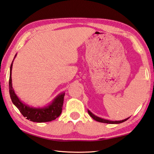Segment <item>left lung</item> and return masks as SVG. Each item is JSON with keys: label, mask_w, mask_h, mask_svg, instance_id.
I'll return each instance as SVG.
<instances>
[{"label": "left lung", "mask_w": 154, "mask_h": 154, "mask_svg": "<svg viewBox=\"0 0 154 154\" xmlns=\"http://www.w3.org/2000/svg\"><path fill=\"white\" fill-rule=\"evenodd\" d=\"M88 114L90 115V116L94 119L95 121H98V122H100V123H109V124H119L123 122H125V121H126L127 119H129V118H127L125 119H123V120H121V121H109V120H107V119H102L100 117H98L97 116L94 115L93 113H92L91 111L88 110Z\"/></svg>", "instance_id": "8db88e82"}]
</instances>
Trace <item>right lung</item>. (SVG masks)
I'll return each instance as SVG.
<instances>
[{"label":"right lung","mask_w":154,"mask_h":154,"mask_svg":"<svg viewBox=\"0 0 154 154\" xmlns=\"http://www.w3.org/2000/svg\"><path fill=\"white\" fill-rule=\"evenodd\" d=\"M17 54L14 56V59L15 58ZM13 60L10 68L9 94L11 100L14 104V106L19 110L21 114L26 117L27 119L33 121V122H49V121L56 119L62 113L65 92H62V93L56 96V97H55L54 100L48 105L43 107H37V108H36V107L29 106L27 104L22 102L15 94L13 88L11 75H12Z\"/></svg>","instance_id":"obj_1"}]
</instances>
